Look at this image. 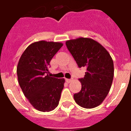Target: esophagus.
Returning a JSON list of instances; mask_svg holds the SVG:
<instances>
[{
	"mask_svg": "<svg viewBox=\"0 0 131 131\" xmlns=\"http://www.w3.org/2000/svg\"><path fill=\"white\" fill-rule=\"evenodd\" d=\"M66 81L67 83H69L71 81V79H66Z\"/></svg>",
	"mask_w": 131,
	"mask_h": 131,
	"instance_id": "34e87169",
	"label": "esophagus"
}]
</instances>
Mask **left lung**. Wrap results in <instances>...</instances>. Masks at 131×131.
Returning a JSON list of instances; mask_svg holds the SVG:
<instances>
[{
	"label": "left lung",
	"mask_w": 131,
	"mask_h": 131,
	"mask_svg": "<svg viewBox=\"0 0 131 131\" xmlns=\"http://www.w3.org/2000/svg\"><path fill=\"white\" fill-rule=\"evenodd\" d=\"M66 44L78 66L86 68L84 77L79 79L81 90L74 94V100L84 108L97 107L107 96L113 82L114 67L110 54L90 38L71 39Z\"/></svg>",
	"instance_id": "obj_1"
}]
</instances>
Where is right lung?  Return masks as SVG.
<instances>
[{
  "label": "right lung",
  "mask_w": 131,
  "mask_h": 131,
  "mask_svg": "<svg viewBox=\"0 0 131 131\" xmlns=\"http://www.w3.org/2000/svg\"><path fill=\"white\" fill-rule=\"evenodd\" d=\"M63 43L40 40L31 44L17 66L18 83L24 95L36 110L50 112L58 106L64 79L50 77V62Z\"/></svg>",
  "instance_id": "add662e5"
}]
</instances>
